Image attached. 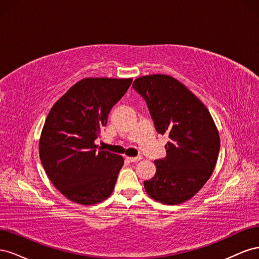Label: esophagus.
<instances>
[{
  "label": "esophagus",
  "mask_w": 259,
  "mask_h": 259,
  "mask_svg": "<svg viewBox=\"0 0 259 259\" xmlns=\"http://www.w3.org/2000/svg\"><path fill=\"white\" fill-rule=\"evenodd\" d=\"M126 159H127L130 162L134 163V162H138V161L142 160V156H136V158H132V156H127Z\"/></svg>",
  "instance_id": "1"
}]
</instances>
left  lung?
Instances as JSON below:
<instances>
[{"instance_id": "8db88e82", "label": "left lung", "mask_w": 259, "mask_h": 259, "mask_svg": "<svg viewBox=\"0 0 259 259\" xmlns=\"http://www.w3.org/2000/svg\"><path fill=\"white\" fill-rule=\"evenodd\" d=\"M133 89L143 96L159 134H167L166 156L154 161L155 175L144 182L149 197L163 204L190 200L215 168L221 138L205 105L175 77L140 76Z\"/></svg>"}]
</instances>
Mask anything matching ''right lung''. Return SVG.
I'll use <instances>...</instances> for the list:
<instances>
[{
	"mask_svg": "<svg viewBox=\"0 0 259 259\" xmlns=\"http://www.w3.org/2000/svg\"><path fill=\"white\" fill-rule=\"evenodd\" d=\"M132 81L86 77L71 86L46 117L40 159L52 184L70 201L92 205L112 193L124 160L98 149L95 139Z\"/></svg>",
	"mask_w": 259,
	"mask_h": 259,
	"instance_id": "obj_1",
	"label": "right lung"
}]
</instances>
